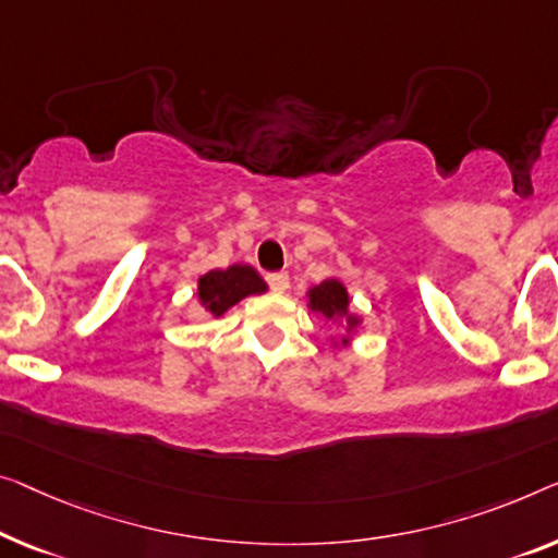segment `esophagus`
Masks as SVG:
<instances>
[{
  "instance_id": "obj_1",
  "label": "esophagus",
  "mask_w": 558,
  "mask_h": 558,
  "mask_svg": "<svg viewBox=\"0 0 558 558\" xmlns=\"http://www.w3.org/2000/svg\"><path fill=\"white\" fill-rule=\"evenodd\" d=\"M268 286H270V290L272 293H286V290L290 288V278H288V272H270L268 278Z\"/></svg>"
}]
</instances>
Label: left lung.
Returning <instances> with one entry per match:
<instances>
[{"label":"left lung","mask_w":558,"mask_h":558,"mask_svg":"<svg viewBox=\"0 0 558 558\" xmlns=\"http://www.w3.org/2000/svg\"><path fill=\"white\" fill-rule=\"evenodd\" d=\"M307 307H311L313 313H320L323 318L328 320H345L348 336H351L355 326L361 323L359 315L351 313V295H348L345 286L338 278H328L323 280L320 286H313L307 290ZM345 343L348 338H343V345Z\"/></svg>","instance_id":"obj_1"}]
</instances>
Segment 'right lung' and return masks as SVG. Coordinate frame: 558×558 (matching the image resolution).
I'll return each mask as SVG.
<instances>
[{
    "mask_svg": "<svg viewBox=\"0 0 558 558\" xmlns=\"http://www.w3.org/2000/svg\"><path fill=\"white\" fill-rule=\"evenodd\" d=\"M268 290L265 280L251 265H230L226 270H210L197 280V298L203 307L215 318L228 313L232 305L247 295H260Z\"/></svg>",
    "mask_w": 558,
    "mask_h": 558,
    "instance_id": "obj_1",
    "label": "right lung"
}]
</instances>
